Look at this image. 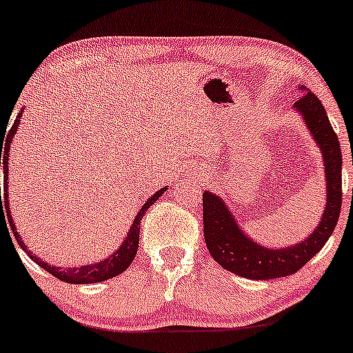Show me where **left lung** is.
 <instances>
[{"label":"left lung","instance_id":"obj_1","mask_svg":"<svg viewBox=\"0 0 353 353\" xmlns=\"http://www.w3.org/2000/svg\"><path fill=\"white\" fill-rule=\"evenodd\" d=\"M301 97L293 109L301 116L323 161L327 202L320 222L308 237L284 248H266L239 225L236 215L222 196L203 192V236L210 256L227 271L245 279H276L294 274L316 256L332 236L342 208V151L320 99L298 85Z\"/></svg>","mask_w":353,"mask_h":353}]
</instances>
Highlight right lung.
<instances>
[{
  "label": "right lung",
  "instance_id": "add662e5",
  "mask_svg": "<svg viewBox=\"0 0 353 353\" xmlns=\"http://www.w3.org/2000/svg\"><path fill=\"white\" fill-rule=\"evenodd\" d=\"M21 117H23V111L18 112L17 119H14L13 126L6 138L3 136L1 138V151H5L3 154V170H5V202H1V219L8 217L11 230L14 232V239H17L18 245H20L23 251L28 254L30 259L35 261L39 266H41L47 272H50L52 276L59 278L60 281L63 283H70V284H90V283H101V281H108V279L114 278V276L121 274L123 271H126L130 268V264L132 263V259L136 257V252H138V244H139V229H141V219L145 215V212L150 208V205H153L158 199L166 192L168 187H163L158 190L157 193L150 196L145 203H143L141 208L138 210L136 217L132 219L130 230H128V236L124 237V241L121 242L119 249H116L114 252H111V256H108L105 259H102L101 263H92V264H82L79 268H57L54 264L47 263V261H41V257L37 256L35 252L30 251L28 245L25 244V241L21 239L20 232L17 230V225L13 223V217H11V210H10V196H8V158H10V148H11V141H13L14 134L18 131V124H20Z\"/></svg>",
  "mask_w": 353,
  "mask_h": 353
}]
</instances>
